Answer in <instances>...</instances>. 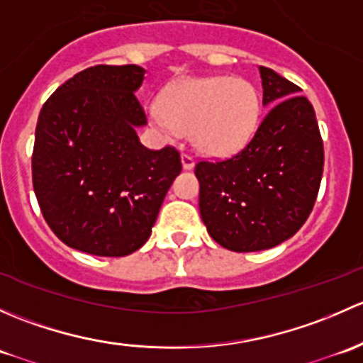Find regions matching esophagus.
I'll return each instance as SVG.
<instances>
[{"label": "esophagus", "instance_id": "obj_1", "mask_svg": "<svg viewBox=\"0 0 363 363\" xmlns=\"http://www.w3.org/2000/svg\"><path fill=\"white\" fill-rule=\"evenodd\" d=\"M181 161H182V168L184 170H191L193 167H195V158H193L191 155H181Z\"/></svg>", "mask_w": 363, "mask_h": 363}]
</instances>
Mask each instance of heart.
Returning <instances> with one entry per match:
<instances>
[{
  "label": "heart",
  "instance_id": "heart-1",
  "mask_svg": "<svg viewBox=\"0 0 363 363\" xmlns=\"http://www.w3.org/2000/svg\"><path fill=\"white\" fill-rule=\"evenodd\" d=\"M262 100L240 77H189L170 84L161 101L149 107L151 119L167 135L191 130L193 145L212 158L239 152L255 135Z\"/></svg>",
  "mask_w": 363,
  "mask_h": 363
}]
</instances>
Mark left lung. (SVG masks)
<instances>
[{
    "instance_id": "8db88e82",
    "label": "left lung",
    "mask_w": 363,
    "mask_h": 363,
    "mask_svg": "<svg viewBox=\"0 0 363 363\" xmlns=\"http://www.w3.org/2000/svg\"><path fill=\"white\" fill-rule=\"evenodd\" d=\"M263 117L250 144L221 161H199L200 216L219 246L235 252L270 250L294 237L316 202L323 140L300 87L259 67Z\"/></svg>"
}]
</instances>
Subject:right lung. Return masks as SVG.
Wrapping results in <instances>:
<instances>
[{
	"label": "right lung",
	"instance_id": "right-lung-1",
	"mask_svg": "<svg viewBox=\"0 0 363 363\" xmlns=\"http://www.w3.org/2000/svg\"><path fill=\"white\" fill-rule=\"evenodd\" d=\"M145 69L98 65L61 84L40 111L33 188L57 239L94 256H126L151 235L181 172L175 147L138 140L147 124L135 91Z\"/></svg>",
	"mask_w": 363,
	"mask_h": 363
}]
</instances>
